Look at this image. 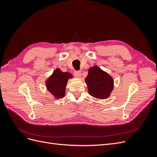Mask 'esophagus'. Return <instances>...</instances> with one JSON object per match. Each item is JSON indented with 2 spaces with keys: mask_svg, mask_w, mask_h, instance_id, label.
<instances>
[{
  "mask_svg": "<svg viewBox=\"0 0 157 157\" xmlns=\"http://www.w3.org/2000/svg\"><path fill=\"white\" fill-rule=\"evenodd\" d=\"M74 75L75 77L77 78H81V71H76L74 72Z\"/></svg>",
  "mask_w": 157,
  "mask_h": 157,
  "instance_id": "1",
  "label": "esophagus"
}]
</instances>
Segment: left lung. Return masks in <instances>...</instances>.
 <instances>
[{
	"instance_id": "obj_1",
	"label": "left lung",
	"mask_w": 157,
	"mask_h": 157,
	"mask_svg": "<svg viewBox=\"0 0 157 157\" xmlns=\"http://www.w3.org/2000/svg\"><path fill=\"white\" fill-rule=\"evenodd\" d=\"M85 82L86 83L89 94L98 99L108 98L114 88L113 78L97 65L88 69Z\"/></svg>"
}]
</instances>
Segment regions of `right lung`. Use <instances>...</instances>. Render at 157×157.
Masks as SVG:
<instances>
[{
    "mask_svg": "<svg viewBox=\"0 0 157 157\" xmlns=\"http://www.w3.org/2000/svg\"><path fill=\"white\" fill-rule=\"evenodd\" d=\"M72 78L73 75L71 73L62 72L59 68H57L46 80V89L55 99L62 98L65 95L68 80Z\"/></svg>",
    "mask_w": 157,
    "mask_h": 157,
    "instance_id": "1",
    "label": "right lung"
}]
</instances>
